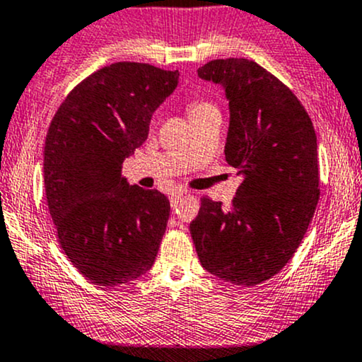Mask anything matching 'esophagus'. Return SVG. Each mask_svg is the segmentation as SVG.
I'll list each match as a JSON object with an SVG mask.
<instances>
[{
  "mask_svg": "<svg viewBox=\"0 0 362 362\" xmlns=\"http://www.w3.org/2000/svg\"><path fill=\"white\" fill-rule=\"evenodd\" d=\"M182 195H185V193H182V192H174V193H170L169 200H170V205H173V209L176 207L177 202L181 200V197H182Z\"/></svg>",
  "mask_w": 362,
  "mask_h": 362,
  "instance_id": "esophagus-1",
  "label": "esophagus"
}]
</instances>
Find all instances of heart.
<instances>
[{
	"instance_id": "b5f03b06",
	"label": "heart",
	"mask_w": 362,
	"mask_h": 362,
	"mask_svg": "<svg viewBox=\"0 0 362 362\" xmlns=\"http://www.w3.org/2000/svg\"><path fill=\"white\" fill-rule=\"evenodd\" d=\"M209 110H217V108L207 102H193V103H189V107H188L189 117H195V115H200V114H204V112H209Z\"/></svg>"
}]
</instances>
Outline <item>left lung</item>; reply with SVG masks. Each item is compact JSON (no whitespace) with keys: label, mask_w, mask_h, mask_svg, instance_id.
<instances>
[{"label":"left lung","mask_w":362,"mask_h":362,"mask_svg":"<svg viewBox=\"0 0 362 362\" xmlns=\"http://www.w3.org/2000/svg\"><path fill=\"white\" fill-rule=\"evenodd\" d=\"M197 72L224 89L229 102L224 155L243 182L231 209L204 198L189 233L209 273L255 286L285 267L316 211V133L297 96L255 62L212 60Z\"/></svg>","instance_id":"1"}]
</instances>
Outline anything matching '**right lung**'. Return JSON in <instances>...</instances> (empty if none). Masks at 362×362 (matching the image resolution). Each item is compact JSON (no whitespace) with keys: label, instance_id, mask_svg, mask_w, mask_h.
<instances>
[{"label":"right lung","instance_id":"right-lung-1","mask_svg":"<svg viewBox=\"0 0 362 362\" xmlns=\"http://www.w3.org/2000/svg\"><path fill=\"white\" fill-rule=\"evenodd\" d=\"M177 71L117 62L72 89L45 143L48 209L65 255L102 286L133 281L153 266L170 204L131 186L122 162L148 138L153 112L173 95Z\"/></svg>","mask_w":362,"mask_h":362}]
</instances>
